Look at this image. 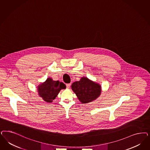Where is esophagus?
<instances>
[{
  "label": "esophagus",
  "mask_w": 150,
  "mask_h": 150,
  "mask_svg": "<svg viewBox=\"0 0 150 150\" xmlns=\"http://www.w3.org/2000/svg\"><path fill=\"white\" fill-rule=\"evenodd\" d=\"M66 87H67V88H69L70 87V86H71V83H68V84H66Z\"/></svg>",
  "instance_id": "1"
}]
</instances>
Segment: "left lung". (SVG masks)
I'll return each mask as SVG.
<instances>
[{"label":"left lung","instance_id":"1","mask_svg":"<svg viewBox=\"0 0 150 150\" xmlns=\"http://www.w3.org/2000/svg\"><path fill=\"white\" fill-rule=\"evenodd\" d=\"M71 88L79 101L82 103L92 102L101 93L100 86L86 77H82L79 81L73 83Z\"/></svg>","mask_w":150,"mask_h":150}]
</instances>
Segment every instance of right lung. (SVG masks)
I'll list each match as a JSON object with an SVG mask.
<instances>
[{"label":"right lung","instance_id":"right-lung-1","mask_svg":"<svg viewBox=\"0 0 150 150\" xmlns=\"http://www.w3.org/2000/svg\"><path fill=\"white\" fill-rule=\"evenodd\" d=\"M66 85L58 81H54L51 78H47L45 82L40 85L38 91L40 97L42 98L45 102H52L62 89H65Z\"/></svg>","mask_w":150,"mask_h":150}]
</instances>
